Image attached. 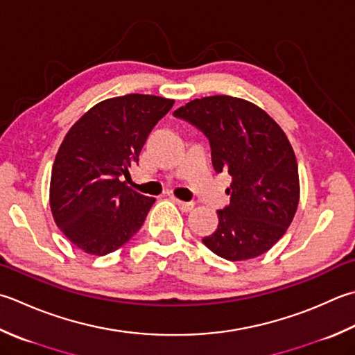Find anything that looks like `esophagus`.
Masks as SVG:
<instances>
[{
  "label": "esophagus",
  "mask_w": 355,
  "mask_h": 355,
  "mask_svg": "<svg viewBox=\"0 0 355 355\" xmlns=\"http://www.w3.org/2000/svg\"><path fill=\"white\" fill-rule=\"evenodd\" d=\"M173 201H175L180 209H182L183 212H191L193 207H196V205H193L192 201H182V200H178V198H173Z\"/></svg>",
  "instance_id": "34e87169"
}]
</instances>
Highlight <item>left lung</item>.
I'll list each match as a JSON object with an SVG mask.
<instances>
[{
	"instance_id": "8db88e82",
	"label": "left lung",
	"mask_w": 355,
	"mask_h": 355,
	"mask_svg": "<svg viewBox=\"0 0 355 355\" xmlns=\"http://www.w3.org/2000/svg\"><path fill=\"white\" fill-rule=\"evenodd\" d=\"M173 115L203 132L215 172L232 177L231 203L217 211L218 227L205 245L229 261L268 252L286 232L300 198L288 137L265 110L229 95L192 100Z\"/></svg>"
}]
</instances>
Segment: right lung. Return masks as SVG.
<instances>
[{
    "label": "right lung",
    "instance_id": "1",
    "mask_svg": "<svg viewBox=\"0 0 355 355\" xmlns=\"http://www.w3.org/2000/svg\"><path fill=\"white\" fill-rule=\"evenodd\" d=\"M173 100L129 94L87 110L62 140L51 177V209L61 232L92 255L116 251L138 232L155 198L121 175L138 164L150 130Z\"/></svg>",
    "mask_w": 355,
    "mask_h": 355
}]
</instances>
